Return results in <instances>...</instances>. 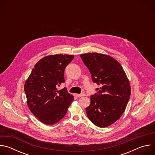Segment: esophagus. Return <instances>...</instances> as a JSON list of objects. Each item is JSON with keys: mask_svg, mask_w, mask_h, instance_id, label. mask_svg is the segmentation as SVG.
Masks as SVG:
<instances>
[{"mask_svg": "<svg viewBox=\"0 0 155 155\" xmlns=\"http://www.w3.org/2000/svg\"><path fill=\"white\" fill-rule=\"evenodd\" d=\"M75 96H76L77 97H83V96H84L85 94H83V93H82V94H76Z\"/></svg>", "mask_w": 155, "mask_h": 155, "instance_id": "34e87169", "label": "esophagus"}]
</instances>
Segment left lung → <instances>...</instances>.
Returning <instances> with one entry per match:
<instances>
[{
  "label": "left lung",
  "instance_id": "1",
  "mask_svg": "<svg viewBox=\"0 0 155 155\" xmlns=\"http://www.w3.org/2000/svg\"><path fill=\"white\" fill-rule=\"evenodd\" d=\"M89 69L92 80L98 85L97 93L91 96L86 108L90 121L99 127L116 122L123 115L130 96L129 81L121 64L107 54L93 53L80 55Z\"/></svg>",
  "mask_w": 155,
  "mask_h": 155
}]
</instances>
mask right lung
I'll return each mask as SVG.
<instances>
[{
    "label": "right lung",
    "instance_id": "1",
    "mask_svg": "<svg viewBox=\"0 0 155 155\" xmlns=\"http://www.w3.org/2000/svg\"><path fill=\"white\" fill-rule=\"evenodd\" d=\"M69 54H54L43 58L34 65L25 84L28 106L41 123L51 125L61 120L68 112L74 96L65 87L64 70L74 59Z\"/></svg>",
    "mask_w": 155,
    "mask_h": 155
}]
</instances>
